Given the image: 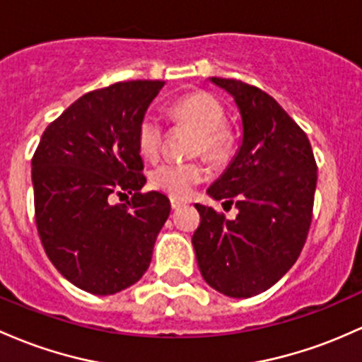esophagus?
I'll return each instance as SVG.
<instances>
[{
    "instance_id": "34e87169",
    "label": "esophagus",
    "mask_w": 362,
    "mask_h": 362,
    "mask_svg": "<svg viewBox=\"0 0 362 362\" xmlns=\"http://www.w3.org/2000/svg\"><path fill=\"white\" fill-rule=\"evenodd\" d=\"M170 202H172V209H180L182 206H185L184 201H178V199H172Z\"/></svg>"
}]
</instances>
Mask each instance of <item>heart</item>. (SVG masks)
Here are the masks:
<instances>
[{"instance_id": "obj_1", "label": "heart", "mask_w": 362, "mask_h": 362, "mask_svg": "<svg viewBox=\"0 0 362 362\" xmlns=\"http://www.w3.org/2000/svg\"><path fill=\"white\" fill-rule=\"evenodd\" d=\"M173 123H185L197 130L192 154H202L211 163H223L233 148V132L226 125V111L216 98L208 93H192L173 103L168 110ZM165 129L154 113L142 115L137 125L139 153L148 160L160 154ZM208 170L202 161H166L151 172V185L173 199L187 197L190 190L206 180Z\"/></svg>"}]
</instances>
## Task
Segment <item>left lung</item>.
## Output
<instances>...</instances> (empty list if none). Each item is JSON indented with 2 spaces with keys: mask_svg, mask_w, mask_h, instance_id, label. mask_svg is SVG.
Masks as SVG:
<instances>
[{
  "mask_svg": "<svg viewBox=\"0 0 362 362\" xmlns=\"http://www.w3.org/2000/svg\"><path fill=\"white\" fill-rule=\"evenodd\" d=\"M211 82L232 94L242 117V146L208 189L235 206V220L196 204L197 266L214 291L247 299L275 285L299 257L313 220L317 180L305 132L259 87L233 78Z\"/></svg>",
  "mask_w": 362,
  "mask_h": 362,
  "instance_id": "8db88e82",
  "label": "left lung"
}]
</instances>
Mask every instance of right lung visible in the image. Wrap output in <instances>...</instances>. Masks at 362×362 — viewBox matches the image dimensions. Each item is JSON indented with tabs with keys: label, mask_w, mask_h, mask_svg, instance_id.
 <instances>
[{
	"label": "right lung",
	"mask_w": 362,
	"mask_h": 362,
	"mask_svg": "<svg viewBox=\"0 0 362 362\" xmlns=\"http://www.w3.org/2000/svg\"><path fill=\"white\" fill-rule=\"evenodd\" d=\"M165 82L129 81L90 90L46 127L33 156L39 239L54 268L94 296L141 280L170 214L146 192L137 125ZM133 196L111 205L113 195Z\"/></svg>",
	"instance_id": "right-lung-1"
}]
</instances>
